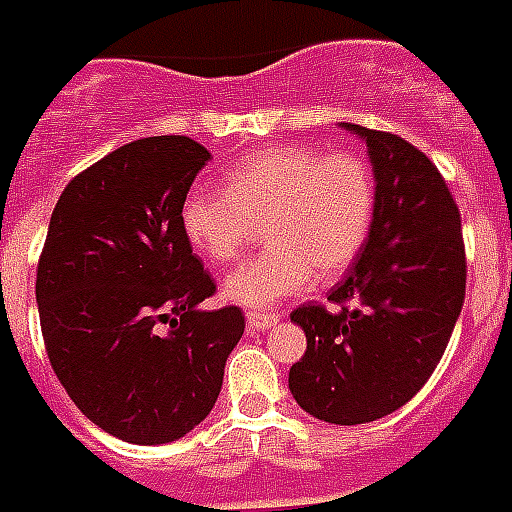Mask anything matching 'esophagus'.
<instances>
[{
  "instance_id": "esophagus-1",
  "label": "esophagus",
  "mask_w": 512,
  "mask_h": 512,
  "mask_svg": "<svg viewBox=\"0 0 512 512\" xmlns=\"http://www.w3.org/2000/svg\"><path fill=\"white\" fill-rule=\"evenodd\" d=\"M280 324V315L275 313H256V310H251L248 313V329L251 332H267V329H272V326Z\"/></svg>"
}]
</instances>
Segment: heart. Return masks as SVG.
I'll return each instance as SVG.
<instances>
[{"label":"heart","instance_id":"1","mask_svg":"<svg viewBox=\"0 0 512 512\" xmlns=\"http://www.w3.org/2000/svg\"><path fill=\"white\" fill-rule=\"evenodd\" d=\"M375 221V175L359 153L272 145L237 161L221 188H194L180 224L213 264L237 261L264 224L270 251L224 280L234 305L264 310L302 294L315 278H337L359 259Z\"/></svg>","mask_w":512,"mask_h":512}]
</instances>
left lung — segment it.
I'll use <instances>...</instances> for the list:
<instances>
[{
	"label": "left lung",
	"mask_w": 512,
	"mask_h": 512,
	"mask_svg": "<svg viewBox=\"0 0 512 512\" xmlns=\"http://www.w3.org/2000/svg\"><path fill=\"white\" fill-rule=\"evenodd\" d=\"M340 126L367 142L375 221L329 291L332 310L291 313L307 351L288 388L313 418L353 426L399 410L429 380L464 305L467 261L459 207L432 161L397 134Z\"/></svg>",
	"instance_id": "1"
}]
</instances>
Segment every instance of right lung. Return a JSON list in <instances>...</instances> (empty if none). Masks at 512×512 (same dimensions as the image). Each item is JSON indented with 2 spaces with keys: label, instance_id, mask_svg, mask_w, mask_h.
<instances>
[{
  "label": "right lung",
  "instance_id": "obj_1",
  "mask_svg": "<svg viewBox=\"0 0 512 512\" xmlns=\"http://www.w3.org/2000/svg\"><path fill=\"white\" fill-rule=\"evenodd\" d=\"M210 153L191 137L126 142L72 178L37 264L45 351L88 421L134 445L180 440L221 394L245 332L183 234L180 207Z\"/></svg>",
  "mask_w": 512,
  "mask_h": 512
}]
</instances>
